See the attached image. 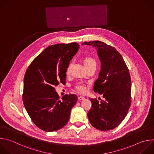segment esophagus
<instances>
[{
  "mask_svg": "<svg viewBox=\"0 0 154 154\" xmlns=\"http://www.w3.org/2000/svg\"><path fill=\"white\" fill-rule=\"evenodd\" d=\"M78 100H79V101H82V100H85V98H84L83 97H82V96H79V97H78Z\"/></svg>",
  "mask_w": 154,
  "mask_h": 154,
  "instance_id": "34e87169",
  "label": "esophagus"
}]
</instances>
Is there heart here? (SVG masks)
Masks as SVG:
<instances>
[{
	"label": "heart",
	"mask_w": 154,
	"mask_h": 154,
	"mask_svg": "<svg viewBox=\"0 0 154 154\" xmlns=\"http://www.w3.org/2000/svg\"><path fill=\"white\" fill-rule=\"evenodd\" d=\"M95 63V60H94L92 58H91V57H86V58L85 59V60H84V65H85V66H88V65H91V64H92V63ZM69 67H70V65H69V66H68V68H67V69H66V72H67V73L69 72ZM75 89H76L77 91H79V92H82V93H83V92H85L86 91V90L85 84H84L83 83H82V82H79V83H78L75 85Z\"/></svg>",
	"instance_id": "b5f03b06"
}]
</instances>
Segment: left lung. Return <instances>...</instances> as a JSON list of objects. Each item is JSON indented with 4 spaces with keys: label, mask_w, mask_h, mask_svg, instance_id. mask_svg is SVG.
Listing matches in <instances>:
<instances>
[{
    "label": "left lung",
    "mask_w": 154,
    "mask_h": 154,
    "mask_svg": "<svg viewBox=\"0 0 154 154\" xmlns=\"http://www.w3.org/2000/svg\"><path fill=\"white\" fill-rule=\"evenodd\" d=\"M94 47L101 62L98 78L94 91L103 95L100 102L92 103L88 117L91 125L100 131H109L125 119L131 104V80L129 69L117 49L100 41L83 43Z\"/></svg>",
    "instance_id": "obj_1"
}]
</instances>
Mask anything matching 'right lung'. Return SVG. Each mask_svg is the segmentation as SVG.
<instances>
[{
  "mask_svg": "<svg viewBox=\"0 0 154 154\" xmlns=\"http://www.w3.org/2000/svg\"><path fill=\"white\" fill-rule=\"evenodd\" d=\"M79 48L75 42L49 46L34 59L25 72L23 105L33 123L42 130L56 131L68 122L77 97L69 94L60 99L54 87L66 83L67 68Z\"/></svg>",
  "mask_w": 154,
  "mask_h": 154,
  "instance_id": "add662e5",
  "label": "right lung"
}]
</instances>
